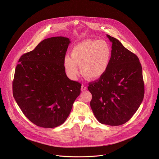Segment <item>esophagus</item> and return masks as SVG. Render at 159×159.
<instances>
[{"instance_id":"1","label":"esophagus","mask_w":159,"mask_h":159,"mask_svg":"<svg viewBox=\"0 0 159 159\" xmlns=\"http://www.w3.org/2000/svg\"><path fill=\"white\" fill-rule=\"evenodd\" d=\"M86 89H87V87L85 85H82V87H81L82 91H84V90H85Z\"/></svg>"}]
</instances>
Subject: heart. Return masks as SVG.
<instances>
[{"label":"heart","instance_id":"1","mask_svg":"<svg viewBox=\"0 0 159 159\" xmlns=\"http://www.w3.org/2000/svg\"><path fill=\"white\" fill-rule=\"evenodd\" d=\"M112 58V50L104 40H86L72 48L70 57L65 56L63 65L67 76L74 79L80 66L82 74L88 79L96 80L107 70Z\"/></svg>","mask_w":159,"mask_h":159}]
</instances>
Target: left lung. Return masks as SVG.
Here are the masks:
<instances>
[{
  "label": "left lung",
  "instance_id": "1",
  "mask_svg": "<svg viewBox=\"0 0 159 159\" xmlns=\"http://www.w3.org/2000/svg\"><path fill=\"white\" fill-rule=\"evenodd\" d=\"M107 37L112 43V58L105 74L89 83L90 106L99 122L119 126L131 118L143 99L142 68L137 55L117 39Z\"/></svg>",
  "mask_w": 159,
  "mask_h": 159
}]
</instances>
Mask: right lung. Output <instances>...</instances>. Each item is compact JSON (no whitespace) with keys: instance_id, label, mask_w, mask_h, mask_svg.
<instances>
[{"instance_id":"right-lung-1","label":"right lung","mask_w":159,"mask_h":159,"mask_svg":"<svg viewBox=\"0 0 159 159\" xmlns=\"http://www.w3.org/2000/svg\"><path fill=\"white\" fill-rule=\"evenodd\" d=\"M70 43L63 36L45 39L22 55L16 66L13 96L26 117L38 126L62 125L80 94L81 84L68 78L63 68Z\"/></svg>"}]
</instances>
